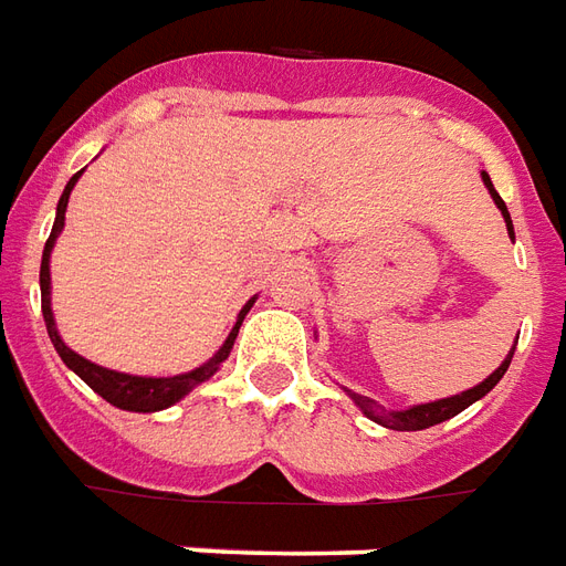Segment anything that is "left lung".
I'll list each match as a JSON object with an SVG mask.
<instances>
[{
	"mask_svg": "<svg viewBox=\"0 0 566 566\" xmlns=\"http://www.w3.org/2000/svg\"><path fill=\"white\" fill-rule=\"evenodd\" d=\"M484 186H488V191H491V198H494V203L500 207V212H503V219H506V228L509 234H512V219H509V210L506 203H503V198L496 195V188L491 186V176L482 174ZM512 354H515V347H512ZM512 354L503 359V366L496 368L491 378H484L479 387H472V390L460 392V396H451V399H439V402H427V405H415V408H408V411H384V408H378V405L371 402V399H366V396H356L354 399L356 405L366 411L368 418L378 420L380 427H387V430H399V432H411V430H427V427H436V423H442V420L454 418V415H460L463 408H469V405L475 402V399H482L484 392H491L500 384V378L506 375L509 363H512Z\"/></svg>",
	"mask_w": 566,
	"mask_h": 566,
	"instance_id": "left-lung-1",
	"label": "left lung"
}]
</instances>
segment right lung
I'll list each match as a JSON object with an SVG mask.
<instances>
[{
	"label": "right lung",
	"mask_w": 566,
	"mask_h": 566,
	"mask_svg": "<svg viewBox=\"0 0 566 566\" xmlns=\"http://www.w3.org/2000/svg\"><path fill=\"white\" fill-rule=\"evenodd\" d=\"M78 176L82 170L72 176L66 188H63V195H60L57 203V219H54V228H51V238L45 243V252H42V271H39V283H42V316H45V326L48 335H51V344H54V350L60 354V359L66 363V366L78 375V378L91 387L94 392H99L106 402H112L115 408H124V411H161L167 405L179 402L188 390H195L198 384L210 378L212 371L219 368L222 359H228L231 354V347H234V338H238V328L243 323V316L252 307V302L240 311V319L234 332L228 335V340L222 344V350L212 356L207 366L195 368V371H188V375H176V378H136V375H122V371H109V368H99L94 363H87L84 356L72 354L70 347L60 340L57 326H54V314H51V271H48V259H51V247H54V240H57L60 228H63V219H66V203H70V191L72 186L78 182Z\"/></svg>",
	"instance_id": "1"
}]
</instances>
